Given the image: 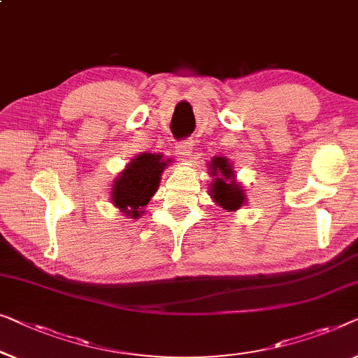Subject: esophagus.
I'll return each instance as SVG.
<instances>
[{"label": "esophagus", "instance_id": "1", "mask_svg": "<svg viewBox=\"0 0 358 358\" xmlns=\"http://www.w3.org/2000/svg\"><path fill=\"white\" fill-rule=\"evenodd\" d=\"M192 147H194V145H192V141H182V142H178V147L176 148H178L180 157L189 158L192 153Z\"/></svg>", "mask_w": 358, "mask_h": 358}]
</instances>
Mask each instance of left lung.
<instances>
[{"instance_id": "8db88e82", "label": "left lung", "mask_w": 358, "mask_h": 358, "mask_svg": "<svg viewBox=\"0 0 358 358\" xmlns=\"http://www.w3.org/2000/svg\"><path fill=\"white\" fill-rule=\"evenodd\" d=\"M213 180L210 184L211 199L220 205L222 210L236 211L245 203V192L236 182L232 164L226 158L215 157L210 163Z\"/></svg>"}]
</instances>
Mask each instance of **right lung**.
Masks as SVG:
<instances>
[{
    "instance_id": "1",
    "label": "right lung",
    "mask_w": 358,
    "mask_h": 358,
    "mask_svg": "<svg viewBox=\"0 0 358 358\" xmlns=\"http://www.w3.org/2000/svg\"><path fill=\"white\" fill-rule=\"evenodd\" d=\"M168 163H171V159L163 162L159 153H142L132 158V162L122 173H119L113 184V205L129 217H141L143 215L142 208L148 205L150 199L158 190L162 174Z\"/></svg>"
}]
</instances>
